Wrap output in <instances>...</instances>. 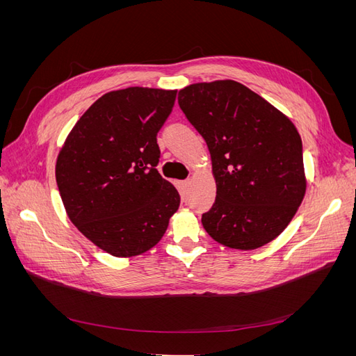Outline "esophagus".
<instances>
[{"mask_svg": "<svg viewBox=\"0 0 356 356\" xmlns=\"http://www.w3.org/2000/svg\"><path fill=\"white\" fill-rule=\"evenodd\" d=\"M188 186H190V179L178 181V188H179V191L182 193V195H186L187 190H188Z\"/></svg>", "mask_w": 356, "mask_h": 356, "instance_id": "obj_1", "label": "esophagus"}]
</instances>
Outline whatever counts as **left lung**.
Instances as JSON below:
<instances>
[{"instance_id": "obj_1", "label": "left lung", "mask_w": 356, "mask_h": 356, "mask_svg": "<svg viewBox=\"0 0 356 356\" xmlns=\"http://www.w3.org/2000/svg\"><path fill=\"white\" fill-rule=\"evenodd\" d=\"M178 104L212 159L217 197L202 215L204 230L234 250L277 238L306 193L303 145L293 122L233 80L190 84Z\"/></svg>"}]
</instances>
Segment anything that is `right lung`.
Returning a JSON list of instances; mask_svg holds the SVG:
<instances>
[{"mask_svg": "<svg viewBox=\"0 0 356 356\" xmlns=\"http://www.w3.org/2000/svg\"><path fill=\"white\" fill-rule=\"evenodd\" d=\"M177 90L127 88L105 93L75 123L56 161V182L70 220L114 257L153 248L179 207L157 170V134Z\"/></svg>", "mask_w": 356, "mask_h": 356, "instance_id": "obj_1", "label": "right lung"}]
</instances>
